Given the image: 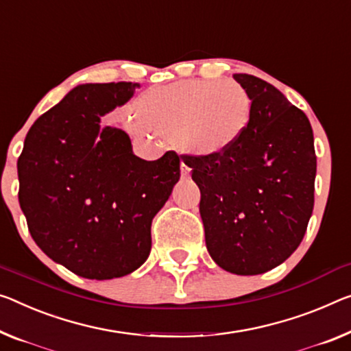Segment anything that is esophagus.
<instances>
[{
	"label": "esophagus",
	"mask_w": 351,
	"mask_h": 351,
	"mask_svg": "<svg viewBox=\"0 0 351 351\" xmlns=\"http://www.w3.org/2000/svg\"><path fill=\"white\" fill-rule=\"evenodd\" d=\"M180 174L182 177H190V168H188L186 165H180Z\"/></svg>",
	"instance_id": "34e87169"
}]
</instances>
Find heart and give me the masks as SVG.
<instances>
[{"mask_svg":"<svg viewBox=\"0 0 351 351\" xmlns=\"http://www.w3.org/2000/svg\"><path fill=\"white\" fill-rule=\"evenodd\" d=\"M136 134L149 130L176 139L183 152L199 158L219 157L239 144L252 117V101L235 83L183 80L145 93L136 101Z\"/></svg>","mask_w":351,"mask_h":351,"instance_id":"b5f03b06","label":"heart"}]
</instances>
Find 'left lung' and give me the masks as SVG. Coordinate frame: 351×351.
Listing matches in <instances>:
<instances>
[{"label": "left lung", "instance_id": "8db88e82", "mask_svg": "<svg viewBox=\"0 0 351 351\" xmlns=\"http://www.w3.org/2000/svg\"><path fill=\"white\" fill-rule=\"evenodd\" d=\"M234 78L252 101L243 139L219 157L182 160L201 190L208 254L226 271L251 276L281 265L303 240L317 157L303 111L254 75Z\"/></svg>", "mask_w": 351, "mask_h": 351}]
</instances>
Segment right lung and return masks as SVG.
Listing matches in <instances>:
<instances>
[{
  "instance_id": "obj_1",
  "label": "right lung",
  "mask_w": 351,
  "mask_h": 351,
  "mask_svg": "<svg viewBox=\"0 0 351 351\" xmlns=\"http://www.w3.org/2000/svg\"><path fill=\"white\" fill-rule=\"evenodd\" d=\"M139 83L80 84L29 128L17 161L19 202L45 254L88 279L130 274L149 257L155 215L180 179V157L147 161L100 117Z\"/></svg>"
}]
</instances>
